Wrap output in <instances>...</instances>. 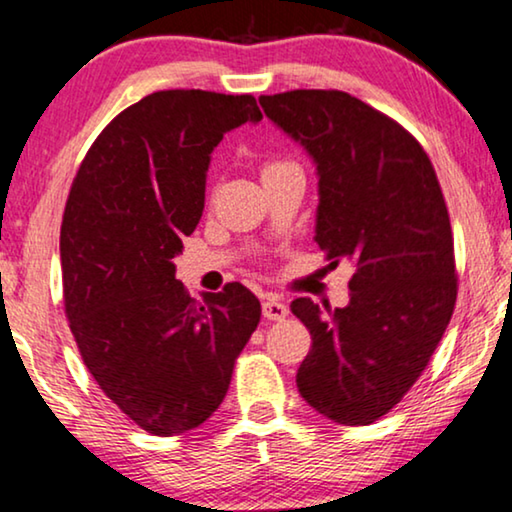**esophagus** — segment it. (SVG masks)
Wrapping results in <instances>:
<instances>
[{"label": "esophagus", "mask_w": 512, "mask_h": 512, "mask_svg": "<svg viewBox=\"0 0 512 512\" xmlns=\"http://www.w3.org/2000/svg\"><path fill=\"white\" fill-rule=\"evenodd\" d=\"M262 313L266 320L278 322V320H285L290 311H287V306L278 297H266V301L262 304Z\"/></svg>", "instance_id": "1"}]
</instances>
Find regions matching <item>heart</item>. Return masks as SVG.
Wrapping results in <instances>:
<instances>
[{"instance_id":"heart-1","label":"heart","mask_w":512,"mask_h":512,"mask_svg":"<svg viewBox=\"0 0 512 512\" xmlns=\"http://www.w3.org/2000/svg\"><path fill=\"white\" fill-rule=\"evenodd\" d=\"M278 167H283V164H266V167H264V174H266V171H271V169H278Z\"/></svg>"}]
</instances>
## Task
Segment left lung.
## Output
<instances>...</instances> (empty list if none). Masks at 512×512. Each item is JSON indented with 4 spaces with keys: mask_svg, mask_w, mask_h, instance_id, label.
Listing matches in <instances>:
<instances>
[{
    "mask_svg": "<svg viewBox=\"0 0 512 512\" xmlns=\"http://www.w3.org/2000/svg\"><path fill=\"white\" fill-rule=\"evenodd\" d=\"M318 169L315 241L350 259L348 306L292 301L313 345L299 394L338 424H371L429 364L457 301L455 243L436 171L399 122L341 90L259 97Z\"/></svg>",
    "mask_w": 512,
    "mask_h": 512,
    "instance_id": "obj_1",
    "label": "left lung"
}]
</instances>
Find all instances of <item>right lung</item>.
I'll use <instances>...</instances> for the list:
<instances>
[{
	"mask_svg": "<svg viewBox=\"0 0 512 512\" xmlns=\"http://www.w3.org/2000/svg\"><path fill=\"white\" fill-rule=\"evenodd\" d=\"M262 120L253 95L160 90L104 127L60 232L64 311L85 366L155 436L199 427L229 390L262 306L241 283L192 299L176 278L222 136Z\"/></svg>",
	"mask_w": 512,
	"mask_h": 512,
	"instance_id": "right-lung-1",
	"label": "right lung"
}]
</instances>
